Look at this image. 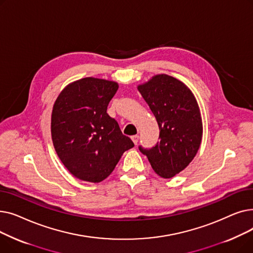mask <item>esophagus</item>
<instances>
[{"label":"esophagus","instance_id":"esophagus-1","mask_svg":"<svg viewBox=\"0 0 253 253\" xmlns=\"http://www.w3.org/2000/svg\"><path fill=\"white\" fill-rule=\"evenodd\" d=\"M131 139H132V141L134 142V144H137L138 140H139V136L138 135H133V136H131Z\"/></svg>","mask_w":253,"mask_h":253}]
</instances>
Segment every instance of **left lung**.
<instances>
[{
    "label": "left lung",
    "instance_id": "1",
    "mask_svg": "<svg viewBox=\"0 0 253 253\" xmlns=\"http://www.w3.org/2000/svg\"><path fill=\"white\" fill-rule=\"evenodd\" d=\"M138 91L153 112L160 134L151 149L139 145L158 175L171 178L187 167L200 148L202 120L191 90L173 77L157 75Z\"/></svg>",
    "mask_w": 253,
    "mask_h": 253
}]
</instances>
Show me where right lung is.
Segmentation results:
<instances>
[{
    "label": "right lung",
    "instance_id": "right-lung-1",
    "mask_svg": "<svg viewBox=\"0 0 253 253\" xmlns=\"http://www.w3.org/2000/svg\"><path fill=\"white\" fill-rule=\"evenodd\" d=\"M117 83L84 78L66 86L53 106L51 135L55 151L77 178L99 182L134 143L106 110Z\"/></svg>",
    "mask_w": 253,
    "mask_h": 253
}]
</instances>
